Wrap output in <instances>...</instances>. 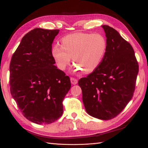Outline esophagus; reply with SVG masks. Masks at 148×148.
I'll return each mask as SVG.
<instances>
[{"mask_svg":"<svg viewBox=\"0 0 148 148\" xmlns=\"http://www.w3.org/2000/svg\"><path fill=\"white\" fill-rule=\"evenodd\" d=\"M70 81H71V83L72 84H76L78 83V80L75 78H73V77L70 78Z\"/></svg>","mask_w":148,"mask_h":148,"instance_id":"esophagus-1","label":"esophagus"}]
</instances>
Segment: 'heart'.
<instances>
[{
    "mask_svg": "<svg viewBox=\"0 0 148 148\" xmlns=\"http://www.w3.org/2000/svg\"><path fill=\"white\" fill-rule=\"evenodd\" d=\"M61 46L54 45L52 55L60 70H65L73 57L75 71L85 73L95 71L104 57L107 41L101 34L75 33L63 37Z\"/></svg>",
    "mask_w": 148,
    "mask_h": 148,
    "instance_id": "heart-1",
    "label": "heart"
}]
</instances>
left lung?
Listing matches in <instances>:
<instances>
[{"mask_svg":"<svg viewBox=\"0 0 148 148\" xmlns=\"http://www.w3.org/2000/svg\"><path fill=\"white\" fill-rule=\"evenodd\" d=\"M107 48L97 68L78 81L87 113L101 120H110L132 99L139 66L131 44L117 31L102 25Z\"/></svg>","mask_w":148,"mask_h":148,"instance_id":"8db88e82","label":"left lung"}]
</instances>
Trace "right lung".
Returning a JSON list of instances; mask_svg holds the SVG:
<instances>
[{
	"mask_svg": "<svg viewBox=\"0 0 148 148\" xmlns=\"http://www.w3.org/2000/svg\"><path fill=\"white\" fill-rule=\"evenodd\" d=\"M59 29L35 28L26 34L10 64V92L22 114L35 123L49 124L63 114L70 79L54 65L52 44Z\"/></svg>",
	"mask_w": 148,
	"mask_h": 148,
	"instance_id": "obj_1",
	"label": "right lung"
}]
</instances>
